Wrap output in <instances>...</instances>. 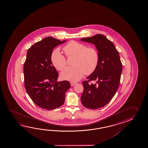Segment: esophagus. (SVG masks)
Wrapping results in <instances>:
<instances>
[{"mask_svg": "<svg viewBox=\"0 0 148 148\" xmlns=\"http://www.w3.org/2000/svg\"><path fill=\"white\" fill-rule=\"evenodd\" d=\"M77 84V82H70V85L71 86H73Z\"/></svg>", "mask_w": 148, "mask_h": 148, "instance_id": "34e87169", "label": "esophagus"}]
</instances>
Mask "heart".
<instances>
[{
	"mask_svg": "<svg viewBox=\"0 0 148 148\" xmlns=\"http://www.w3.org/2000/svg\"><path fill=\"white\" fill-rule=\"evenodd\" d=\"M63 50L67 57L75 56L73 66H68L60 73L61 78L71 82H77L85 73L90 75L97 68L99 56L97 50L93 47H86L85 44L71 41L64 45ZM52 64L58 70H62L66 66V58L59 49L53 51L51 55Z\"/></svg>",
	"mask_w": 148,
	"mask_h": 148,
	"instance_id": "obj_1",
	"label": "heart"
}]
</instances>
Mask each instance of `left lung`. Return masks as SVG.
<instances>
[{"mask_svg": "<svg viewBox=\"0 0 148 148\" xmlns=\"http://www.w3.org/2000/svg\"><path fill=\"white\" fill-rule=\"evenodd\" d=\"M94 44L99 60L97 68L82 82L84 91L81 97L84 106L96 110L106 105L113 98L120 85L122 63L114 44L103 35L96 34L81 39ZM96 81L97 84L89 82Z\"/></svg>", "mask_w": 148, "mask_h": 148, "instance_id": "1", "label": "left lung"}]
</instances>
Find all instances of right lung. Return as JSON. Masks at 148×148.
<instances>
[{
  "instance_id": "right-lung-1",
  "label": "right lung",
  "mask_w": 148,
  "mask_h": 148,
  "mask_svg": "<svg viewBox=\"0 0 148 148\" xmlns=\"http://www.w3.org/2000/svg\"><path fill=\"white\" fill-rule=\"evenodd\" d=\"M66 41L45 38L27 52L23 68L25 89L35 104L47 110L63 105L65 94L71 86L66 80L57 82L59 74L51 60L54 48Z\"/></svg>"
}]
</instances>
